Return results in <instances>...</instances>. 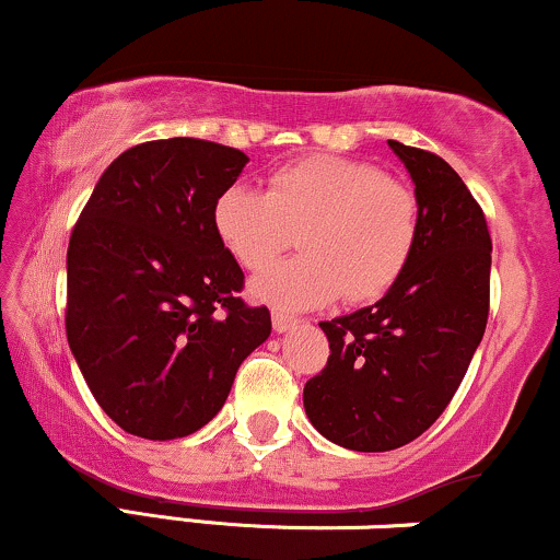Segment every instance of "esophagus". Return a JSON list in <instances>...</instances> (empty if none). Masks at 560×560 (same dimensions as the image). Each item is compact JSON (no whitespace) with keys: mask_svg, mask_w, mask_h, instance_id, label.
<instances>
[{"mask_svg":"<svg viewBox=\"0 0 560 560\" xmlns=\"http://www.w3.org/2000/svg\"><path fill=\"white\" fill-rule=\"evenodd\" d=\"M272 327H275V332L282 335V332L293 330V327H299V319L291 317V314L275 312V314H272Z\"/></svg>","mask_w":560,"mask_h":560,"instance_id":"34e87169","label":"esophagus"}]
</instances>
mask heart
Returning a JSON list of instances; mask_svg holds the SVG:
<instances>
[{"mask_svg": "<svg viewBox=\"0 0 560 560\" xmlns=\"http://www.w3.org/2000/svg\"><path fill=\"white\" fill-rule=\"evenodd\" d=\"M217 238L246 269H261L299 233L295 259L265 269L252 295L285 312L380 299L409 265L419 233L411 188L370 162L306 156L269 175L267 194L230 186L212 209Z\"/></svg>", "mask_w": 560, "mask_h": 560, "instance_id": "1", "label": "heart"}]
</instances>
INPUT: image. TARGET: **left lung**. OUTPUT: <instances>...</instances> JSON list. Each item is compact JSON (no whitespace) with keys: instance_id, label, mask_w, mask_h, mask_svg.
I'll return each mask as SVG.
<instances>
[{"instance_id":"8db88e82","label":"left lung","mask_w":560,"mask_h":560,"mask_svg":"<svg viewBox=\"0 0 560 560\" xmlns=\"http://www.w3.org/2000/svg\"><path fill=\"white\" fill-rule=\"evenodd\" d=\"M419 203L409 265L377 304L319 322L330 359L304 387L314 430L348 451L380 453L430 430L462 385L490 312L492 241L456 170L387 141Z\"/></svg>"}]
</instances>
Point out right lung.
Segmentation results:
<instances>
[{
    "label": "right lung",
    "instance_id": "right-lung-1",
    "mask_svg": "<svg viewBox=\"0 0 560 560\" xmlns=\"http://www.w3.org/2000/svg\"><path fill=\"white\" fill-rule=\"evenodd\" d=\"M248 156L201 138L147 141L98 177L68 246V343L125 432L175 440L225 406L243 359L272 332L238 299L243 269L212 209Z\"/></svg>",
    "mask_w": 560,
    "mask_h": 560
}]
</instances>
